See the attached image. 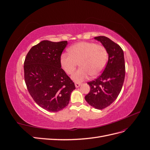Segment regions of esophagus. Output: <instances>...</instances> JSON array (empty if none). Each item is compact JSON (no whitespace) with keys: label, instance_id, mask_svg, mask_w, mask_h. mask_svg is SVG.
Wrapping results in <instances>:
<instances>
[{"label":"esophagus","instance_id":"obj_1","mask_svg":"<svg viewBox=\"0 0 150 150\" xmlns=\"http://www.w3.org/2000/svg\"><path fill=\"white\" fill-rule=\"evenodd\" d=\"M81 83H78V82H76L75 83V86H76V88H79V86H81Z\"/></svg>","mask_w":150,"mask_h":150}]
</instances>
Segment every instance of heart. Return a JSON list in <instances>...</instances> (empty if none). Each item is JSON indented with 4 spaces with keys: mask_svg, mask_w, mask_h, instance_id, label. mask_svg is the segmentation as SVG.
Returning a JSON list of instances; mask_svg holds the SVG:
<instances>
[{
    "mask_svg": "<svg viewBox=\"0 0 150 150\" xmlns=\"http://www.w3.org/2000/svg\"><path fill=\"white\" fill-rule=\"evenodd\" d=\"M68 52L69 54H62L60 62L68 74L73 73L79 63L81 68L71 77L76 82H82L90 75L93 78L99 76L106 64L108 52L102 45L80 42L72 45Z\"/></svg>",
    "mask_w": 150,
    "mask_h": 150,
    "instance_id": "1",
    "label": "heart"
}]
</instances>
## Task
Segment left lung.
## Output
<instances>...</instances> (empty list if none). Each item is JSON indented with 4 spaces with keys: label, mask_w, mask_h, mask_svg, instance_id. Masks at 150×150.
<instances>
[{
    "label": "left lung",
    "mask_w": 150,
    "mask_h": 150,
    "mask_svg": "<svg viewBox=\"0 0 150 150\" xmlns=\"http://www.w3.org/2000/svg\"><path fill=\"white\" fill-rule=\"evenodd\" d=\"M107 50L108 61L103 73L88 82L90 91L85 96L89 105L103 110L114 102L120 94L125 77L124 52L118 44L105 36L95 37Z\"/></svg>",
    "instance_id": "obj_1"
}]
</instances>
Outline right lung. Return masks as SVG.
Masks as SVG:
<instances>
[{"label":"right lung","mask_w":150,"mask_h":150,"mask_svg":"<svg viewBox=\"0 0 150 150\" xmlns=\"http://www.w3.org/2000/svg\"><path fill=\"white\" fill-rule=\"evenodd\" d=\"M67 41L42 40L32 47L24 61V79L30 96L39 106L58 112L69 104L74 83L61 68Z\"/></svg>","instance_id":"add662e5"}]
</instances>
